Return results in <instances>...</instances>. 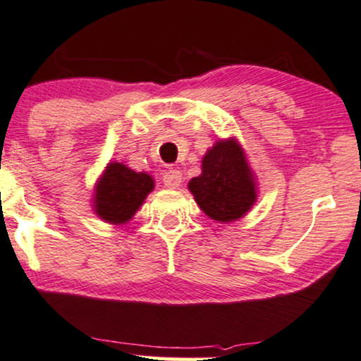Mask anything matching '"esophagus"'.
<instances>
[{"mask_svg":"<svg viewBox=\"0 0 361 361\" xmlns=\"http://www.w3.org/2000/svg\"><path fill=\"white\" fill-rule=\"evenodd\" d=\"M181 180H183V176H181V173L175 170V168H170V170L163 175V183H165L166 188L171 190L178 188V186L181 185Z\"/></svg>","mask_w":361,"mask_h":361,"instance_id":"34e87169","label":"esophagus"}]
</instances>
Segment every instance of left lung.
I'll use <instances>...</instances> for the list:
<instances>
[{
  "mask_svg": "<svg viewBox=\"0 0 361 361\" xmlns=\"http://www.w3.org/2000/svg\"><path fill=\"white\" fill-rule=\"evenodd\" d=\"M202 175L188 188L198 207L216 221H235L252 208L257 191L252 171L236 141H220L204 154Z\"/></svg>",
  "mask_w": 361,
  "mask_h": 361,
  "instance_id": "left-lung-1",
  "label": "left lung"
}]
</instances>
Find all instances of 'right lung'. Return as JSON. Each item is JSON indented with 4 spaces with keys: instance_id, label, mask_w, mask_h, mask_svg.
I'll return each instance as SVG.
<instances>
[{
    "instance_id": "obj_1",
    "label": "right lung",
    "mask_w": 361,
    "mask_h": 361,
    "mask_svg": "<svg viewBox=\"0 0 361 361\" xmlns=\"http://www.w3.org/2000/svg\"><path fill=\"white\" fill-rule=\"evenodd\" d=\"M153 186V178L147 173H136L121 163H109L97 186V213L109 223H125L133 216Z\"/></svg>"
}]
</instances>
